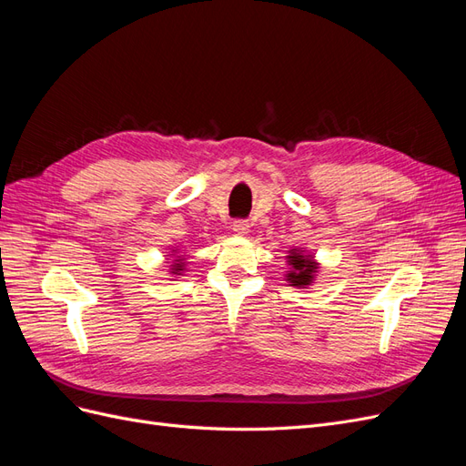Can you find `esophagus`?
<instances>
[{"mask_svg":"<svg viewBox=\"0 0 466 466\" xmlns=\"http://www.w3.org/2000/svg\"><path fill=\"white\" fill-rule=\"evenodd\" d=\"M231 229H233L235 235H241L243 237V235L248 233V223L243 221V219H237V221L231 223Z\"/></svg>","mask_w":466,"mask_h":466,"instance_id":"esophagus-1","label":"esophagus"}]
</instances>
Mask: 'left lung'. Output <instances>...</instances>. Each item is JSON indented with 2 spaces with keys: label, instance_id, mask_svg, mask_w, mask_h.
<instances>
[{
  "label": "left lung",
  "instance_id": "left-lung-1",
  "mask_svg": "<svg viewBox=\"0 0 466 466\" xmlns=\"http://www.w3.org/2000/svg\"><path fill=\"white\" fill-rule=\"evenodd\" d=\"M288 252H289L286 257L289 264V272L286 274L288 284L293 288L311 286L319 272V262L315 260V257L307 255V252L301 248H291Z\"/></svg>",
  "mask_w": 466,
  "mask_h": 466
}]
</instances>
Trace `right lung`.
<instances>
[{
    "label": "right lung",
    "mask_w": 466,
    "mask_h": 466,
    "mask_svg": "<svg viewBox=\"0 0 466 466\" xmlns=\"http://www.w3.org/2000/svg\"><path fill=\"white\" fill-rule=\"evenodd\" d=\"M173 252L177 255V250H173ZM175 255H173L175 260L171 262V274L173 276H180L182 272H185V264L187 262H185V258H182V257H175ZM167 257H171V255H167Z\"/></svg>",
    "instance_id": "add662e5"
}]
</instances>
